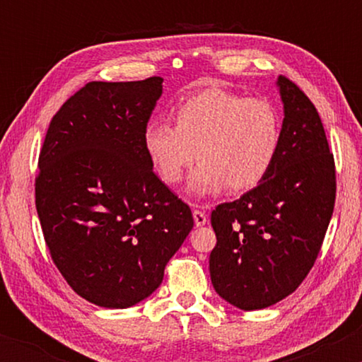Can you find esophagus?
I'll return each mask as SVG.
<instances>
[{
	"label": "esophagus",
	"instance_id": "34e87169",
	"mask_svg": "<svg viewBox=\"0 0 362 362\" xmlns=\"http://www.w3.org/2000/svg\"><path fill=\"white\" fill-rule=\"evenodd\" d=\"M192 216H194V223H195V226H204V224L207 223V214L204 213V211L195 209L194 213H192Z\"/></svg>",
	"mask_w": 362,
	"mask_h": 362
}]
</instances>
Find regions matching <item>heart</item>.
Segmentation results:
<instances>
[{
  "mask_svg": "<svg viewBox=\"0 0 362 362\" xmlns=\"http://www.w3.org/2000/svg\"><path fill=\"white\" fill-rule=\"evenodd\" d=\"M143 144L167 185L178 184L197 156L190 192L211 195L224 187L243 192L271 170L281 144V117L269 100L213 86L185 98L175 110V124L149 120Z\"/></svg>",
  "mask_w": 362,
  "mask_h": 362,
  "instance_id": "1",
  "label": "heart"
}]
</instances>
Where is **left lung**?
<instances>
[{
  "label": "left lung",
  "instance_id": "8db88e82",
  "mask_svg": "<svg viewBox=\"0 0 362 362\" xmlns=\"http://www.w3.org/2000/svg\"><path fill=\"white\" fill-rule=\"evenodd\" d=\"M284 120L271 170L259 185L211 213L216 293L236 308L284 300L317 260L335 204V161L317 109L289 78L277 80Z\"/></svg>",
  "mask_w": 362,
  "mask_h": 362
}]
</instances>
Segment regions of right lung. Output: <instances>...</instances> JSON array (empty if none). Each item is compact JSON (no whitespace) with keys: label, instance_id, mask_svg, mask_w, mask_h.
Returning <instances> with one entry per match:
<instances>
[{"label":"right lung","instance_id":"right-lung-1","mask_svg":"<svg viewBox=\"0 0 362 362\" xmlns=\"http://www.w3.org/2000/svg\"><path fill=\"white\" fill-rule=\"evenodd\" d=\"M161 83H86L56 112L40 149L35 207L45 245L74 293L103 308L148 298L194 226L143 144Z\"/></svg>","mask_w":362,"mask_h":362}]
</instances>
